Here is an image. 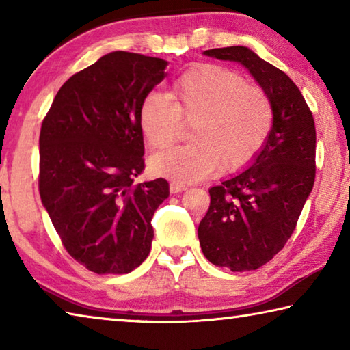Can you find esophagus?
<instances>
[{"mask_svg": "<svg viewBox=\"0 0 350 350\" xmlns=\"http://www.w3.org/2000/svg\"><path fill=\"white\" fill-rule=\"evenodd\" d=\"M185 189H187V187L182 185V183H179V182H171L170 183V191L173 194L182 193V191H185Z\"/></svg>", "mask_w": 350, "mask_h": 350, "instance_id": "esophagus-1", "label": "esophagus"}]
</instances>
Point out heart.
I'll return each mask as SVG.
<instances>
[{"instance_id":"heart-1","label":"heart","mask_w":350,"mask_h":350,"mask_svg":"<svg viewBox=\"0 0 350 350\" xmlns=\"http://www.w3.org/2000/svg\"><path fill=\"white\" fill-rule=\"evenodd\" d=\"M170 97L148 92L139 106V126L148 146L165 150L179 135L180 120L193 123L191 145L171 148L150 161L154 174L174 182L202 180L217 167L222 173L244 170L273 128V106L265 91L219 64L188 69L174 81Z\"/></svg>"}]
</instances>
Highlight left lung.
<instances>
[{
	"mask_svg": "<svg viewBox=\"0 0 350 350\" xmlns=\"http://www.w3.org/2000/svg\"><path fill=\"white\" fill-rule=\"evenodd\" d=\"M205 55L241 63L267 94L273 128L250 167L210 188L198 236L205 258L232 271L256 270L282 250L315 182L317 131L298 86L245 46Z\"/></svg>",
	"mask_w": 350,
	"mask_h": 350,
	"instance_id": "8db88e82",
	"label": "left lung"
}]
</instances>
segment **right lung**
Masks as SVG:
<instances>
[{"label": "right lung", "instance_id": "add662e5", "mask_svg": "<svg viewBox=\"0 0 350 350\" xmlns=\"http://www.w3.org/2000/svg\"><path fill=\"white\" fill-rule=\"evenodd\" d=\"M168 62L116 51L57 92L40 133V196L68 253L98 275L129 273L151 250L165 179L134 183L145 170L142 98Z\"/></svg>", "mask_w": 350, "mask_h": 350}]
</instances>
